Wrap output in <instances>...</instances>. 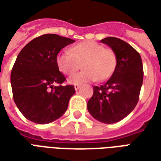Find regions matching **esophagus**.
<instances>
[{
  "label": "esophagus",
  "instance_id": "1",
  "mask_svg": "<svg viewBox=\"0 0 161 161\" xmlns=\"http://www.w3.org/2000/svg\"><path fill=\"white\" fill-rule=\"evenodd\" d=\"M74 88H75V90H76V91H77V90L80 88V85H79V84H75V85H74Z\"/></svg>",
  "mask_w": 161,
  "mask_h": 161
}]
</instances>
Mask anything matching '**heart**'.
Returning <instances> with one entry per match:
<instances>
[{
  "mask_svg": "<svg viewBox=\"0 0 161 161\" xmlns=\"http://www.w3.org/2000/svg\"><path fill=\"white\" fill-rule=\"evenodd\" d=\"M69 52H61L57 55L58 70L64 75H70L79 69L80 64L84 70L68 78L70 84H83L97 78L105 80L111 76L116 65L115 53L95 41L74 45Z\"/></svg>",
  "mask_w": 161,
  "mask_h": 161,
  "instance_id": "b5f03b06",
  "label": "heart"
}]
</instances>
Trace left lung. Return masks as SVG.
Instances as JSON below:
<instances>
[{
	"label": "left lung",
	"mask_w": 161,
	"mask_h": 161,
	"mask_svg": "<svg viewBox=\"0 0 161 161\" xmlns=\"http://www.w3.org/2000/svg\"><path fill=\"white\" fill-rule=\"evenodd\" d=\"M101 42L115 53L116 65L104 84L94 86L87 108L96 120L111 124L125 118L135 108L143 83V66L138 52L127 42L115 37Z\"/></svg>",
	"instance_id": "1"
}]
</instances>
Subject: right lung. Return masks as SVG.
<instances>
[{
  "instance_id": "add662e5",
  "label": "right lung",
  "mask_w": 161,
  "mask_h": 161,
  "mask_svg": "<svg viewBox=\"0 0 161 161\" xmlns=\"http://www.w3.org/2000/svg\"><path fill=\"white\" fill-rule=\"evenodd\" d=\"M74 42L57 34H44L30 41L17 56L11 72L13 97L19 111L29 121L46 124L66 111L75 89L72 85L54 86L65 81L56 57Z\"/></svg>"
}]
</instances>
